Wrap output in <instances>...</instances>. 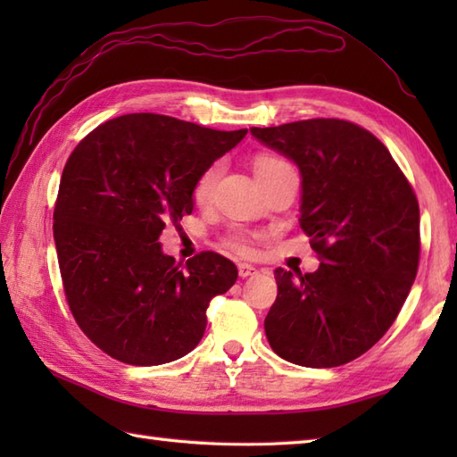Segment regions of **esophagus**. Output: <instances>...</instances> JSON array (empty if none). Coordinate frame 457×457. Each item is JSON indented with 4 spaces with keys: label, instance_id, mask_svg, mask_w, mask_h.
I'll list each match as a JSON object with an SVG mask.
<instances>
[{
    "label": "esophagus",
    "instance_id": "1",
    "mask_svg": "<svg viewBox=\"0 0 457 457\" xmlns=\"http://www.w3.org/2000/svg\"><path fill=\"white\" fill-rule=\"evenodd\" d=\"M237 270H239V277H241V278H247V277H251V275H257V273H259L257 267L249 265V263H239V265H237Z\"/></svg>",
    "mask_w": 457,
    "mask_h": 457
}]
</instances>
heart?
Segmentation results:
<instances>
[{
    "mask_svg": "<svg viewBox=\"0 0 457 457\" xmlns=\"http://www.w3.org/2000/svg\"><path fill=\"white\" fill-rule=\"evenodd\" d=\"M283 164H287V162L280 157H277V154L259 153L257 157L253 159L255 177L257 179L265 177V174H269L270 170H275L278 167H283ZM218 177H220V164H210L206 170L200 172V177L196 179V182H194V187H192L194 202L206 204L210 200L213 184H216ZM228 244L234 247L236 251H239V253H245V255L253 251V247H251V237L247 234H244V231H234V234L228 237Z\"/></svg>",
    "mask_w": 457,
    "mask_h": 457,
    "instance_id": "1",
    "label": "heart"
}]
</instances>
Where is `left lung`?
Segmentation results:
<instances>
[{
	"label": "left lung",
	"mask_w": 457,
	"mask_h": 457,
	"mask_svg": "<svg viewBox=\"0 0 457 457\" xmlns=\"http://www.w3.org/2000/svg\"><path fill=\"white\" fill-rule=\"evenodd\" d=\"M249 131L298 167V221L320 259L314 273L275 269L269 344L303 367L353 361L385 336L411 293L419 200L385 145L355 123L306 120Z\"/></svg>",
	"instance_id": "8db88e82"
}]
</instances>
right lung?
Returning <instances> with one entry per match:
<instances>
[{"label": "right lung", "mask_w": 457, "mask_h": 457, "mask_svg": "<svg viewBox=\"0 0 457 457\" xmlns=\"http://www.w3.org/2000/svg\"><path fill=\"white\" fill-rule=\"evenodd\" d=\"M245 135L129 113L76 145L53 231L68 306L102 352L151 367L198 345L210 300L234 287L237 267L213 251L174 265L159 237L169 220L192 213L200 172Z\"/></svg>", "instance_id": "obj_1"}]
</instances>
